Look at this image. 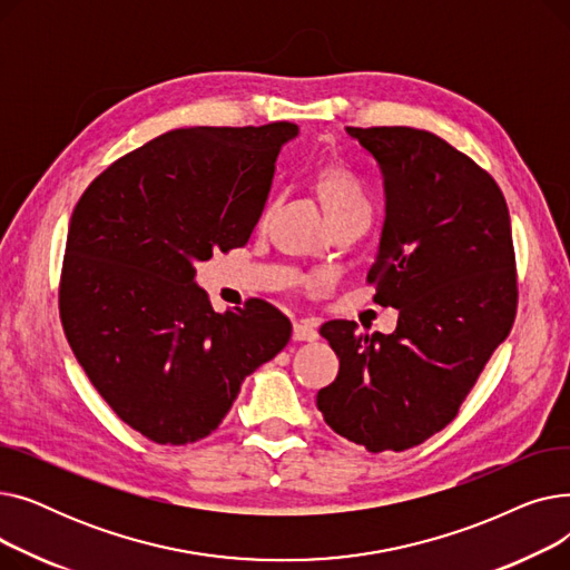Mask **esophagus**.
I'll return each instance as SVG.
<instances>
[{"label": "esophagus", "mask_w": 570, "mask_h": 570, "mask_svg": "<svg viewBox=\"0 0 570 570\" xmlns=\"http://www.w3.org/2000/svg\"><path fill=\"white\" fill-rule=\"evenodd\" d=\"M318 337V331H316V323L305 318V321H295L293 323V340L295 342H314Z\"/></svg>", "instance_id": "34e87169"}]
</instances>
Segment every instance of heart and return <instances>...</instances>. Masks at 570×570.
I'll use <instances>...</instances> for the list:
<instances>
[{
	"label": "heart",
	"mask_w": 570,
	"mask_h": 570,
	"mask_svg": "<svg viewBox=\"0 0 570 570\" xmlns=\"http://www.w3.org/2000/svg\"><path fill=\"white\" fill-rule=\"evenodd\" d=\"M318 191L327 213H335V209H344L353 205H367L363 183L348 170L325 173L318 183Z\"/></svg>",
	"instance_id": "obj_1"
}]
</instances>
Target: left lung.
<instances>
[{
	"mask_svg": "<svg viewBox=\"0 0 570 570\" xmlns=\"http://www.w3.org/2000/svg\"><path fill=\"white\" fill-rule=\"evenodd\" d=\"M376 159L385 222L367 282L400 309L391 335L327 321L340 357L316 395L325 423L370 453L406 451L458 415L518 309L508 205L488 170L411 127H346Z\"/></svg>",
	"mask_w": 570,
	"mask_h": 570,
	"instance_id": "obj_1",
	"label": "left lung"
}]
</instances>
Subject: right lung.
<instances>
[{"label": "right lung", "instance_id": "obj_1", "mask_svg": "<svg viewBox=\"0 0 570 570\" xmlns=\"http://www.w3.org/2000/svg\"><path fill=\"white\" fill-rule=\"evenodd\" d=\"M291 122L191 127L110 164L67 235L59 316L87 379L155 443L213 434L239 385L291 340L265 301L217 314L196 263L247 245Z\"/></svg>", "mask_w": 570, "mask_h": 570}]
</instances>
